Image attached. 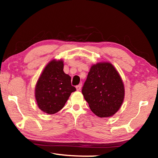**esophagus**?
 <instances>
[{
	"instance_id": "obj_1",
	"label": "esophagus",
	"mask_w": 158,
	"mask_h": 158,
	"mask_svg": "<svg viewBox=\"0 0 158 158\" xmlns=\"http://www.w3.org/2000/svg\"><path fill=\"white\" fill-rule=\"evenodd\" d=\"M76 89H77V90H78V91H79V90H81V84H79L78 85H77Z\"/></svg>"
}]
</instances>
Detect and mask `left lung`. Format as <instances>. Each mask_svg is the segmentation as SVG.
<instances>
[{
	"label": "left lung",
	"instance_id": "obj_1",
	"mask_svg": "<svg viewBox=\"0 0 158 158\" xmlns=\"http://www.w3.org/2000/svg\"><path fill=\"white\" fill-rule=\"evenodd\" d=\"M81 92L90 110L100 118L116 113L125 96L121 77L109 63H98L91 66Z\"/></svg>",
	"mask_w": 158,
	"mask_h": 158
}]
</instances>
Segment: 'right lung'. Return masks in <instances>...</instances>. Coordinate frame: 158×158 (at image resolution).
I'll return each instance as SVG.
<instances>
[{
    "label": "right lung",
    "mask_w": 158,
    "mask_h": 158,
    "mask_svg": "<svg viewBox=\"0 0 158 158\" xmlns=\"http://www.w3.org/2000/svg\"><path fill=\"white\" fill-rule=\"evenodd\" d=\"M62 60H52L40 76L35 90L38 107L49 114L62 109L71 93L76 90L71 84V77L63 71Z\"/></svg>",
    "instance_id": "1"
}]
</instances>
